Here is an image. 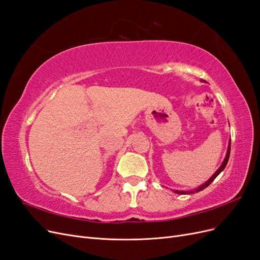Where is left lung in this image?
Instances as JSON below:
<instances>
[{
    "label": "left lung",
    "mask_w": 260,
    "mask_h": 260,
    "mask_svg": "<svg viewBox=\"0 0 260 260\" xmlns=\"http://www.w3.org/2000/svg\"><path fill=\"white\" fill-rule=\"evenodd\" d=\"M202 82H206L205 80H201ZM230 151H231V139L229 140V144H228V149H226V154H225V157H224V159H223V161H222V164H221V166H220L217 170H216V172L214 175H212L205 183H203L202 185H200V186H198V187H195L194 190H172L171 188V191H174L175 193H177V194H193V193H198V192H200V191H203L204 188H206L212 181H214L218 176H219V174L220 172H221L224 168H225V166H226V164H228V160H229V157H230Z\"/></svg>",
    "instance_id": "left-lung-1"
}]
</instances>
